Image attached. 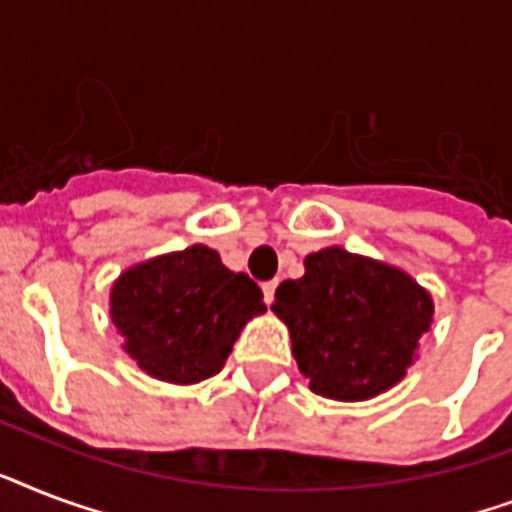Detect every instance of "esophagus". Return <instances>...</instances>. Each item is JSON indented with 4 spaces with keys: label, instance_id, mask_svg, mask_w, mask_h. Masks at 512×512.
<instances>
[{
    "label": "esophagus",
    "instance_id": "obj_1",
    "mask_svg": "<svg viewBox=\"0 0 512 512\" xmlns=\"http://www.w3.org/2000/svg\"><path fill=\"white\" fill-rule=\"evenodd\" d=\"M276 287H279V281H265L263 284V295H265V303L271 305L273 303V292H276Z\"/></svg>",
    "mask_w": 512,
    "mask_h": 512
}]
</instances>
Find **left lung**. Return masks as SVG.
<instances>
[{
	"instance_id": "obj_1",
	"label": "left lung",
	"mask_w": 512,
	"mask_h": 512,
	"mask_svg": "<svg viewBox=\"0 0 512 512\" xmlns=\"http://www.w3.org/2000/svg\"><path fill=\"white\" fill-rule=\"evenodd\" d=\"M273 311L313 393L364 401L412 366L433 300L404 271L329 247L305 257V276L279 284Z\"/></svg>"
}]
</instances>
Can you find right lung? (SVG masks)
Returning a JSON list of instances; mask_svg holds the SVG:
<instances>
[{"label": "right lung", "instance_id": "right-lung-1", "mask_svg": "<svg viewBox=\"0 0 512 512\" xmlns=\"http://www.w3.org/2000/svg\"><path fill=\"white\" fill-rule=\"evenodd\" d=\"M263 311L255 281L201 244L135 265L111 289L124 350L156 380L183 385L215 377L241 327Z\"/></svg>", "mask_w": 512, "mask_h": 512}]
</instances>
